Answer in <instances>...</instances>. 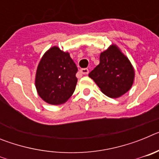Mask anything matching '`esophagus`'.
Segmentation results:
<instances>
[{
	"label": "esophagus",
	"instance_id": "esophagus-1",
	"mask_svg": "<svg viewBox=\"0 0 159 159\" xmlns=\"http://www.w3.org/2000/svg\"><path fill=\"white\" fill-rule=\"evenodd\" d=\"M80 72L82 73V74H84V75H87V74H88V72H89V70H88V68H83V69L80 70Z\"/></svg>",
	"mask_w": 159,
	"mask_h": 159
}]
</instances>
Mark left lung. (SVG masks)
Instances as JSON below:
<instances>
[{
	"instance_id": "obj_1",
	"label": "left lung",
	"mask_w": 159,
	"mask_h": 159,
	"mask_svg": "<svg viewBox=\"0 0 159 159\" xmlns=\"http://www.w3.org/2000/svg\"><path fill=\"white\" fill-rule=\"evenodd\" d=\"M101 92L110 98H119L131 88L134 70L131 63L116 44L100 53L99 64L89 73Z\"/></svg>"
}]
</instances>
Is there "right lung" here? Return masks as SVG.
<instances>
[{
	"mask_svg": "<svg viewBox=\"0 0 159 159\" xmlns=\"http://www.w3.org/2000/svg\"><path fill=\"white\" fill-rule=\"evenodd\" d=\"M76 65L67 52L53 46L46 52L36 69L35 86L39 96L52 105L68 100L77 84Z\"/></svg>",
	"mask_w": 159,
	"mask_h": 159,
	"instance_id": "obj_1",
	"label": "right lung"
}]
</instances>
